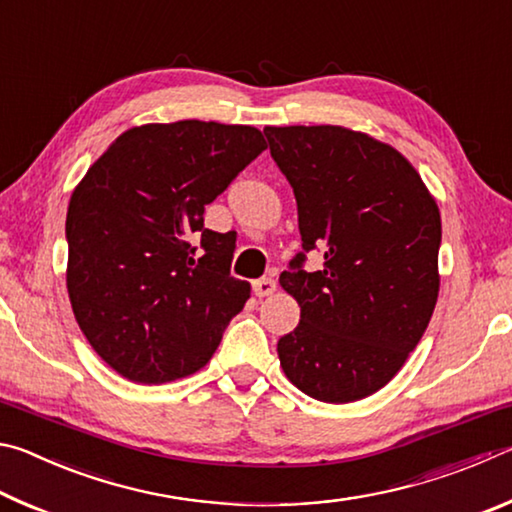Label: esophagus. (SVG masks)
I'll return each mask as SVG.
<instances>
[{
	"label": "esophagus",
	"instance_id": "obj_1",
	"mask_svg": "<svg viewBox=\"0 0 512 512\" xmlns=\"http://www.w3.org/2000/svg\"><path fill=\"white\" fill-rule=\"evenodd\" d=\"M275 289H277V284H275V280H271V277H259V280L253 282V293L257 298L271 296Z\"/></svg>",
	"mask_w": 512,
	"mask_h": 512
}]
</instances>
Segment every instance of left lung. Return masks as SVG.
<instances>
[{"label":"left lung","instance_id":"1","mask_svg":"<svg viewBox=\"0 0 512 512\" xmlns=\"http://www.w3.org/2000/svg\"><path fill=\"white\" fill-rule=\"evenodd\" d=\"M293 187L305 255L280 275L298 327L277 341L284 375L320 402H357L384 388L427 329L440 291V210L391 144L345 126H266Z\"/></svg>","mask_w":512,"mask_h":512}]
</instances>
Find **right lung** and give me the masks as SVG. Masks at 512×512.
Wrapping results in <instances>:
<instances>
[{
    "instance_id": "right-lung-1",
    "label": "right lung",
    "mask_w": 512,
    "mask_h": 512,
    "mask_svg": "<svg viewBox=\"0 0 512 512\" xmlns=\"http://www.w3.org/2000/svg\"><path fill=\"white\" fill-rule=\"evenodd\" d=\"M264 149L255 126L144 124L121 133L76 185L65 221L69 302L121 377L192 375L244 309L250 284L230 275L232 237L203 228V214Z\"/></svg>"
}]
</instances>
